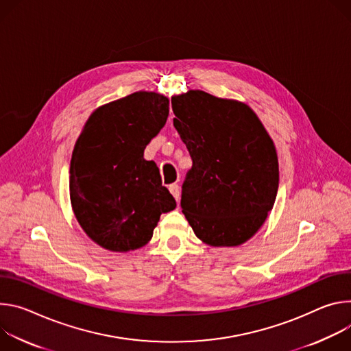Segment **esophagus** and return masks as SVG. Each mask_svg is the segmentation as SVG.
Returning <instances> with one entry per match:
<instances>
[{"label": "esophagus", "instance_id": "1", "mask_svg": "<svg viewBox=\"0 0 351 351\" xmlns=\"http://www.w3.org/2000/svg\"><path fill=\"white\" fill-rule=\"evenodd\" d=\"M169 189H170V192H171V195L176 198V201L178 202L180 201V186H178V184H171L170 186H169Z\"/></svg>", "mask_w": 351, "mask_h": 351}]
</instances>
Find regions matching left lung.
Instances as JSON below:
<instances>
[{
	"instance_id": "obj_1",
	"label": "left lung",
	"mask_w": 351,
	"mask_h": 351,
	"mask_svg": "<svg viewBox=\"0 0 351 351\" xmlns=\"http://www.w3.org/2000/svg\"><path fill=\"white\" fill-rule=\"evenodd\" d=\"M173 120L192 169L181 208L195 236L212 247H239L275 205L279 162L254 110L239 100L188 90L171 97Z\"/></svg>"
}]
</instances>
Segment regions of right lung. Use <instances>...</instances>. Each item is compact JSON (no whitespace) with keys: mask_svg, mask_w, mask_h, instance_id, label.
Wrapping results in <instances>:
<instances>
[{"mask_svg":"<svg viewBox=\"0 0 351 351\" xmlns=\"http://www.w3.org/2000/svg\"><path fill=\"white\" fill-rule=\"evenodd\" d=\"M169 99L135 92L97 107L73 146L69 197L86 236L104 250L128 252L147 244L162 213L177 204L146 145L169 117Z\"/></svg>","mask_w":351,"mask_h":351,"instance_id":"obj_1","label":"right lung"}]
</instances>
